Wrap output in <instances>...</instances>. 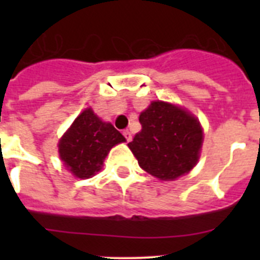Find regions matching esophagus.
Listing matches in <instances>:
<instances>
[{"mask_svg":"<svg viewBox=\"0 0 260 260\" xmlns=\"http://www.w3.org/2000/svg\"><path fill=\"white\" fill-rule=\"evenodd\" d=\"M123 137L126 138V141L127 142L132 141V133L128 132V130H125V132H123Z\"/></svg>","mask_w":260,"mask_h":260,"instance_id":"esophagus-1","label":"esophagus"}]
</instances>
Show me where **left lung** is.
I'll return each mask as SVG.
<instances>
[{
    "label": "left lung",
    "mask_w": 260,
    "mask_h": 260,
    "mask_svg": "<svg viewBox=\"0 0 260 260\" xmlns=\"http://www.w3.org/2000/svg\"><path fill=\"white\" fill-rule=\"evenodd\" d=\"M142 130L128 143L142 169L160 180H174L192 169L203 133L195 117L181 108L153 102L139 116Z\"/></svg>",
    "instance_id": "8db88e82"
}]
</instances>
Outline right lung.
I'll return each instance as SVG.
<instances>
[{"mask_svg":"<svg viewBox=\"0 0 260 260\" xmlns=\"http://www.w3.org/2000/svg\"><path fill=\"white\" fill-rule=\"evenodd\" d=\"M125 142L112 123L103 122L91 109L77 117L59 141V156L66 167L79 178H89L102 169L110 148Z\"/></svg>","mask_w":260,"mask_h":260,"instance_id":"right-lung-1","label":"right lung"}]
</instances>
